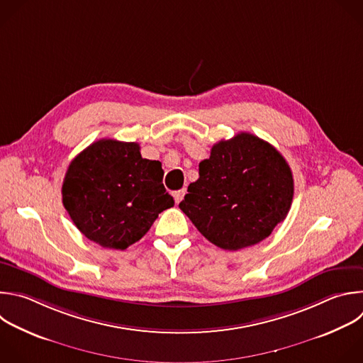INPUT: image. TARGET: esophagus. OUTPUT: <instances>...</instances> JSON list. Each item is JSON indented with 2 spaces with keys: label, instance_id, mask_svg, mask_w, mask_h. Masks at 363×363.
<instances>
[{
  "label": "esophagus",
  "instance_id": "34e87169",
  "mask_svg": "<svg viewBox=\"0 0 363 363\" xmlns=\"http://www.w3.org/2000/svg\"><path fill=\"white\" fill-rule=\"evenodd\" d=\"M185 192H186V189H185V188H182V189H179V191H175V192H174V198H175V202H177V203H179V202L182 201V198H184Z\"/></svg>",
  "mask_w": 363,
  "mask_h": 363
}]
</instances>
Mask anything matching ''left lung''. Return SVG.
Here are the masks:
<instances>
[{"label":"left lung","mask_w":363,"mask_h":363,"mask_svg":"<svg viewBox=\"0 0 363 363\" xmlns=\"http://www.w3.org/2000/svg\"><path fill=\"white\" fill-rule=\"evenodd\" d=\"M292 198L294 178L281 152L240 133L216 143L199 162V178L179 208L209 242L238 251L268 238L286 218Z\"/></svg>","instance_id":"left-lung-1"}]
</instances>
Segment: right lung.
Listing matches in <instances>:
<instances>
[{
  "mask_svg": "<svg viewBox=\"0 0 363 363\" xmlns=\"http://www.w3.org/2000/svg\"><path fill=\"white\" fill-rule=\"evenodd\" d=\"M162 177L161 162L143 158L140 144L99 140L71 161L62 203L89 240L124 251L174 206Z\"/></svg>",
  "mask_w": 363,
  "mask_h": 363,
  "instance_id": "add662e5",
  "label": "right lung"
}]
</instances>
